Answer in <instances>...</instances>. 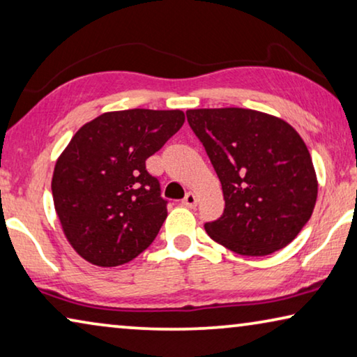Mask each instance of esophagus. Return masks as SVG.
<instances>
[{"label":"esophagus","mask_w":357,"mask_h":357,"mask_svg":"<svg viewBox=\"0 0 357 357\" xmlns=\"http://www.w3.org/2000/svg\"><path fill=\"white\" fill-rule=\"evenodd\" d=\"M183 205L188 206V208H195L197 206V195L194 192H188L183 200Z\"/></svg>","instance_id":"1"}]
</instances>
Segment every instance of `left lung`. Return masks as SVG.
<instances>
[{"label":"left lung","mask_w":357,"mask_h":357,"mask_svg":"<svg viewBox=\"0 0 357 357\" xmlns=\"http://www.w3.org/2000/svg\"><path fill=\"white\" fill-rule=\"evenodd\" d=\"M185 114L222 184L224 213L205 224L206 234L241 256H267L289 245L318 197L301 135L280 117L243 107Z\"/></svg>","instance_id":"1"}]
</instances>
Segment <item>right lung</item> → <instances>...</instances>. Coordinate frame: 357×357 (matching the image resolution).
Here are the masks:
<instances>
[{
    "mask_svg": "<svg viewBox=\"0 0 357 357\" xmlns=\"http://www.w3.org/2000/svg\"><path fill=\"white\" fill-rule=\"evenodd\" d=\"M184 121L181 109L105 112L84 123L56 158L55 213L68 243L87 262L117 267L154 241L168 213L146 158Z\"/></svg>",
    "mask_w": 357,
    "mask_h": 357,
    "instance_id": "add662e5",
    "label": "right lung"
}]
</instances>
